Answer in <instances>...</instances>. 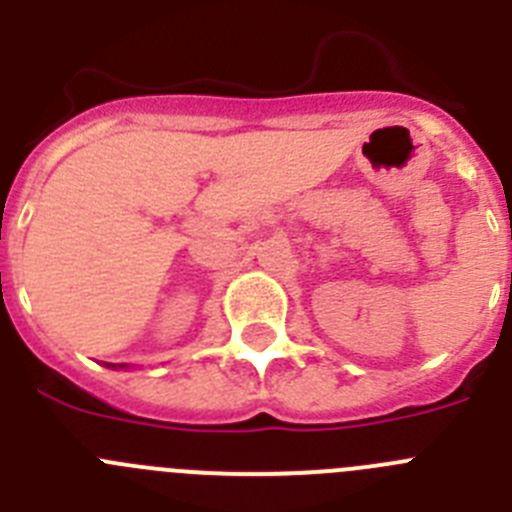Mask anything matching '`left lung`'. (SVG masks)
Returning a JSON list of instances; mask_svg holds the SVG:
<instances>
[{
  "instance_id": "left-lung-1",
  "label": "left lung",
  "mask_w": 512,
  "mask_h": 512,
  "mask_svg": "<svg viewBox=\"0 0 512 512\" xmlns=\"http://www.w3.org/2000/svg\"><path fill=\"white\" fill-rule=\"evenodd\" d=\"M510 238H512V230H510ZM510 277H512V274H510Z\"/></svg>"
}]
</instances>
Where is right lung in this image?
I'll use <instances>...</instances> for the list:
<instances>
[{
	"label": "right lung",
	"mask_w": 512,
	"mask_h": 512,
	"mask_svg": "<svg viewBox=\"0 0 512 512\" xmlns=\"http://www.w3.org/2000/svg\"><path fill=\"white\" fill-rule=\"evenodd\" d=\"M110 366H117V364H110ZM120 366H125V364H120Z\"/></svg>",
	"instance_id": "right-lung-1"
}]
</instances>
